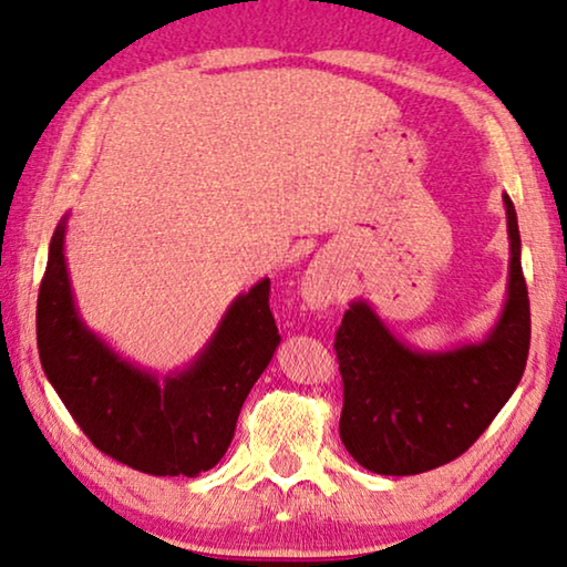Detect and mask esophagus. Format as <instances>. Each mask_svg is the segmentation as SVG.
<instances>
[{
  "label": "esophagus",
  "mask_w": 567,
  "mask_h": 567,
  "mask_svg": "<svg viewBox=\"0 0 567 567\" xmlns=\"http://www.w3.org/2000/svg\"><path fill=\"white\" fill-rule=\"evenodd\" d=\"M339 267L331 257H316L300 277V298L310 310H326L339 295Z\"/></svg>",
  "instance_id": "esophagus-1"
}]
</instances>
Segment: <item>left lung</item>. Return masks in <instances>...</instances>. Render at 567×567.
Instances as JSON below:
<instances>
[{
    "mask_svg": "<svg viewBox=\"0 0 567 567\" xmlns=\"http://www.w3.org/2000/svg\"><path fill=\"white\" fill-rule=\"evenodd\" d=\"M504 207L506 300L483 339L446 349L411 347L364 298L349 302L333 344L344 380L339 436L370 473L419 475L460 457L519 385L529 354V298L508 195Z\"/></svg>",
    "mask_w": 567,
    "mask_h": 567,
    "instance_id": "1",
    "label": "left lung"
}]
</instances>
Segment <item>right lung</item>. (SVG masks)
<instances>
[{
    "instance_id": "right-lung-1",
    "label": "right lung",
    "mask_w": 567,
    "mask_h": 567,
    "mask_svg": "<svg viewBox=\"0 0 567 567\" xmlns=\"http://www.w3.org/2000/svg\"><path fill=\"white\" fill-rule=\"evenodd\" d=\"M69 213L48 246L38 295V352L48 382L100 452L146 475L197 477L218 465L238 411L280 347L269 277L238 292L182 370L135 364L90 329L66 265Z\"/></svg>"
}]
</instances>
